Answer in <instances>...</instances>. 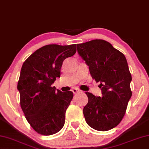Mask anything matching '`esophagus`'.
Here are the masks:
<instances>
[{
  "label": "esophagus",
  "mask_w": 149,
  "mask_h": 149,
  "mask_svg": "<svg viewBox=\"0 0 149 149\" xmlns=\"http://www.w3.org/2000/svg\"><path fill=\"white\" fill-rule=\"evenodd\" d=\"M72 91H73V93H74V94H77V93H80V92H81V91H80L79 89H77V88H74V89H72Z\"/></svg>",
  "instance_id": "esophagus-1"
}]
</instances>
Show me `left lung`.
Here are the masks:
<instances>
[{"label":"left lung","instance_id":"obj_1","mask_svg":"<svg viewBox=\"0 0 149 149\" xmlns=\"http://www.w3.org/2000/svg\"><path fill=\"white\" fill-rule=\"evenodd\" d=\"M77 48L89 66L92 78L100 82L102 92V97L86 92L88 97L83 109L86 121L97 131H109L121 121L132 95V77L126 58L103 40L78 44Z\"/></svg>","mask_w":149,"mask_h":149}]
</instances>
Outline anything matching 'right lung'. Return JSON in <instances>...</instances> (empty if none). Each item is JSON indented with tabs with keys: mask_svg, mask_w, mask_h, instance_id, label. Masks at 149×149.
<instances>
[{
	"mask_svg": "<svg viewBox=\"0 0 149 149\" xmlns=\"http://www.w3.org/2000/svg\"><path fill=\"white\" fill-rule=\"evenodd\" d=\"M76 46L46 45L32 54L21 68L17 86L21 108L30 126L42 135L58 133L64 125L74 93L56 91L52 85L60 77L63 60L76 52Z\"/></svg>",
	"mask_w": 149,
	"mask_h": 149,
	"instance_id": "add662e5",
	"label": "right lung"
}]
</instances>
